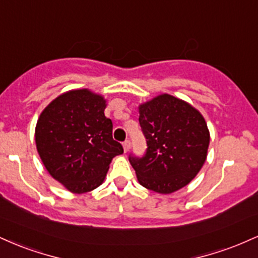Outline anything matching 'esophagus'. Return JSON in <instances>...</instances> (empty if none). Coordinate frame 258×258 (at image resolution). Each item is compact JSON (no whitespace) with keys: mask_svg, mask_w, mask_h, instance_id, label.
Here are the masks:
<instances>
[{"mask_svg":"<svg viewBox=\"0 0 258 258\" xmlns=\"http://www.w3.org/2000/svg\"><path fill=\"white\" fill-rule=\"evenodd\" d=\"M122 147H123V150H125V153H127L130 150V148H131V142H130L128 139H126V141L122 143Z\"/></svg>","mask_w":258,"mask_h":258,"instance_id":"34e87169","label":"esophagus"}]
</instances>
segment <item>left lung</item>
<instances>
[{"instance_id": "1", "label": "left lung", "mask_w": 258, "mask_h": 258, "mask_svg": "<svg viewBox=\"0 0 258 258\" xmlns=\"http://www.w3.org/2000/svg\"><path fill=\"white\" fill-rule=\"evenodd\" d=\"M139 125L147 152L128 156L138 182L160 194L188 184L207 156L210 132L203 115L184 100L160 94L139 105Z\"/></svg>"}]
</instances>
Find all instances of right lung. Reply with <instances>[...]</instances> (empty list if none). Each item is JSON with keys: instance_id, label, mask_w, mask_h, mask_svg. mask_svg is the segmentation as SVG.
<instances>
[{"instance_id": "1", "label": "right lung", "mask_w": 258, "mask_h": 258, "mask_svg": "<svg viewBox=\"0 0 258 258\" xmlns=\"http://www.w3.org/2000/svg\"><path fill=\"white\" fill-rule=\"evenodd\" d=\"M105 99L90 90L60 94L41 112L35 130L38 155L49 174L75 194L99 186L114 156L123 153L112 139Z\"/></svg>"}]
</instances>
